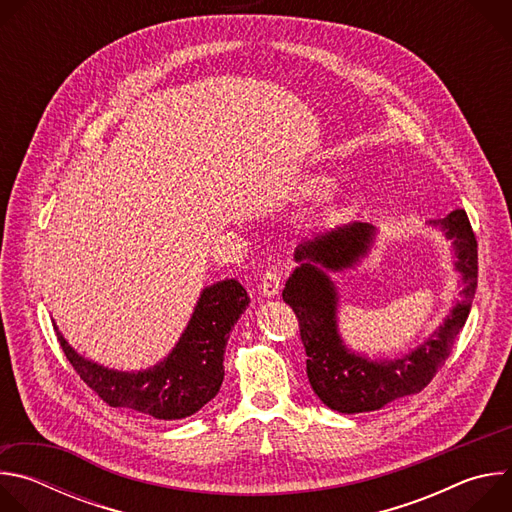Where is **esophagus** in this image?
Instances as JSON below:
<instances>
[{"label":"esophagus","instance_id":"34e87169","mask_svg":"<svg viewBox=\"0 0 512 512\" xmlns=\"http://www.w3.org/2000/svg\"><path fill=\"white\" fill-rule=\"evenodd\" d=\"M279 287H281V277L275 271H267L261 279V291L265 298H275L279 294Z\"/></svg>","mask_w":512,"mask_h":512}]
</instances>
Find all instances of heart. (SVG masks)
Wrapping results in <instances>:
<instances>
[{"label": "heart", "mask_w": 512, "mask_h": 512, "mask_svg": "<svg viewBox=\"0 0 512 512\" xmlns=\"http://www.w3.org/2000/svg\"><path fill=\"white\" fill-rule=\"evenodd\" d=\"M330 184H332V176H328V174H312V176H308V178L304 180L302 192H306V194H318V192H322L324 188H328ZM338 198H340L338 192L332 194V196L328 198V204L334 206Z\"/></svg>", "instance_id": "heart-1"}]
</instances>
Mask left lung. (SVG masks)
Here are the masks:
<instances>
[{"mask_svg": "<svg viewBox=\"0 0 512 512\" xmlns=\"http://www.w3.org/2000/svg\"><path fill=\"white\" fill-rule=\"evenodd\" d=\"M429 227L440 229L452 241L454 267L462 277L460 300L419 346L397 358H369L346 346L338 328L340 291L330 277V273L358 267L369 257L377 229L369 223H348L296 247L298 267L285 281L281 296L300 320L308 354L306 373L326 407L346 415L383 409L387 403L427 387L450 356L476 294L478 249L464 210L429 221Z\"/></svg>", "mask_w": 512, "mask_h": 512, "instance_id": "left-lung-1", "label": "left lung"}]
</instances>
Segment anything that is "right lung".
<instances>
[{
  "label": "right lung",
  "instance_id": "obj_1",
  "mask_svg": "<svg viewBox=\"0 0 512 512\" xmlns=\"http://www.w3.org/2000/svg\"><path fill=\"white\" fill-rule=\"evenodd\" d=\"M249 302L237 279L204 287L176 346L154 367L141 371H117L85 358L66 342L54 320L52 324L72 367L105 403L172 421L194 415L216 397L225 379L229 334Z\"/></svg>",
  "mask_w": 512,
  "mask_h": 512
}]
</instances>
